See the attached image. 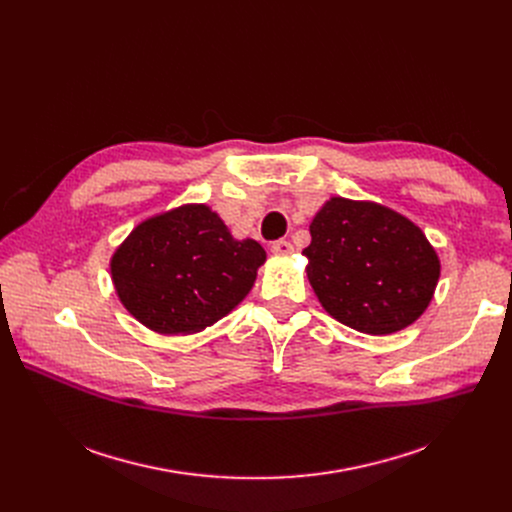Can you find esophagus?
<instances>
[{"mask_svg": "<svg viewBox=\"0 0 512 512\" xmlns=\"http://www.w3.org/2000/svg\"><path fill=\"white\" fill-rule=\"evenodd\" d=\"M270 251H272L274 255H290V253L294 251V247L290 245L288 240H274L272 245H270Z\"/></svg>", "mask_w": 512, "mask_h": 512, "instance_id": "1", "label": "esophagus"}]
</instances>
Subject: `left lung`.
I'll return each instance as SVG.
<instances>
[{
  "label": "left lung",
  "instance_id": "obj_1",
  "mask_svg": "<svg viewBox=\"0 0 512 512\" xmlns=\"http://www.w3.org/2000/svg\"><path fill=\"white\" fill-rule=\"evenodd\" d=\"M307 278L324 309L363 334H392L427 309L440 261L425 234L396 211L342 197L313 218Z\"/></svg>",
  "mask_w": 512,
  "mask_h": 512
}]
</instances>
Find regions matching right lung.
I'll return each mask as SVG.
<instances>
[{
    "mask_svg": "<svg viewBox=\"0 0 512 512\" xmlns=\"http://www.w3.org/2000/svg\"><path fill=\"white\" fill-rule=\"evenodd\" d=\"M265 251L234 240L207 205L139 224L112 257L122 305L159 334H193L228 315L255 284Z\"/></svg>",
    "mask_w": 512,
    "mask_h": 512,
    "instance_id": "right-lung-1",
    "label": "right lung"
}]
</instances>
